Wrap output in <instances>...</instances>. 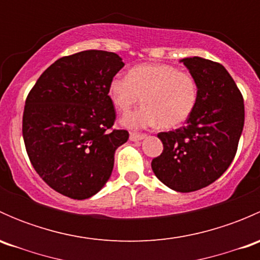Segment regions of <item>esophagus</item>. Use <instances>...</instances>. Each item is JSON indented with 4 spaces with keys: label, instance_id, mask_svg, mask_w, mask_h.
Returning <instances> with one entry per match:
<instances>
[{
    "label": "esophagus",
    "instance_id": "34e87169",
    "mask_svg": "<svg viewBox=\"0 0 260 260\" xmlns=\"http://www.w3.org/2000/svg\"><path fill=\"white\" fill-rule=\"evenodd\" d=\"M143 138H146V135H140V133H135V132H131L129 135V140L136 142V141H142Z\"/></svg>",
    "mask_w": 260,
    "mask_h": 260
}]
</instances>
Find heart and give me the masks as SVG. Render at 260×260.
<instances>
[{"instance_id": "heart-1", "label": "heart", "mask_w": 260, "mask_h": 260, "mask_svg": "<svg viewBox=\"0 0 260 260\" xmlns=\"http://www.w3.org/2000/svg\"><path fill=\"white\" fill-rule=\"evenodd\" d=\"M108 95L114 108L125 113L140 102L138 111L125 114L122 125L132 129L162 125L176 128L192 114L199 98L195 78L169 64H141L127 77L111 80Z\"/></svg>"}]
</instances>
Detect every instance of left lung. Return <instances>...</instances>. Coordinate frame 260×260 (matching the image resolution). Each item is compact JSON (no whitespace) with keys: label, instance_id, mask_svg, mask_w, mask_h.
Wrapping results in <instances>:
<instances>
[{"label":"left lung","instance_id":"obj_1","mask_svg":"<svg viewBox=\"0 0 260 260\" xmlns=\"http://www.w3.org/2000/svg\"><path fill=\"white\" fill-rule=\"evenodd\" d=\"M181 62L198 83V104L183 127L157 135L164 151L151 166L167 187L191 192L216 181L234 159L244 127V101L221 64L199 56Z\"/></svg>","mask_w":260,"mask_h":260}]
</instances>
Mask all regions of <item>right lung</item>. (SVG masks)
Returning <instances> with one entry per match:
<instances>
[{"mask_svg": "<svg viewBox=\"0 0 260 260\" xmlns=\"http://www.w3.org/2000/svg\"><path fill=\"white\" fill-rule=\"evenodd\" d=\"M123 67L122 57L103 50L60 57L26 98V152L39 176L61 195L89 199L111 177L115 149L129 137L112 129L115 111L108 95Z\"/></svg>", "mask_w": 260, "mask_h": 260, "instance_id": "1", "label": "right lung"}]
</instances>
